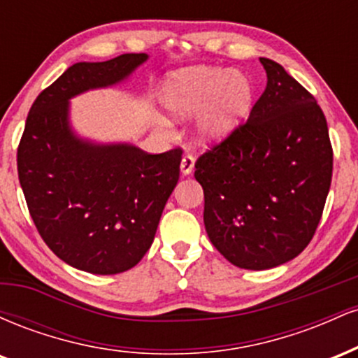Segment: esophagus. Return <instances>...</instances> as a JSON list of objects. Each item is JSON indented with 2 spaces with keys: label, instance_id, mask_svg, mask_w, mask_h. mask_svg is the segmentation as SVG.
<instances>
[{
  "label": "esophagus",
  "instance_id": "1",
  "mask_svg": "<svg viewBox=\"0 0 358 358\" xmlns=\"http://www.w3.org/2000/svg\"><path fill=\"white\" fill-rule=\"evenodd\" d=\"M193 165H195V158H193V155H190V153L183 155L182 163H180V170H182V173L190 175L193 170Z\"/></svg>",
  "mask_w": 358,
  "mask_h": 358
}]
</instances>
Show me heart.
<instances>
[{"label":"heart","mask_w":358,"mask_h":358,"mask_svg":"<svg viewBox=\"0 0 358 358\" xmlns=\"http://www.w3.org/2000/svg\"><path fill=\"white\" fill-rule=\"evenodd\" d=\"M162 97L171 116L187 117L202 110V134L220 139L248 119L254 104V85L242 72L199 65L168 77Z\"/></svg>","instance_id":"obj_1"}]
</instances>
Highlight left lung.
<instances>
[{
	"label": "left lung",
	"instance_id": "obj_1",
	"mask_svg": "<svg viewBox=\"0 0 358 358\" xmlns=\"http://www.w3.org/2000/svg\"><path fill=\"white\" fill-rule=\"evenodd\" d=\"M248 121L199 156L208 239L234 266L269 269L313 239L331 185L334 148L322 108L281 65Z\"/></svg>",
	"mask_w": 358,
	"mask_h": 358
}]
</instances>
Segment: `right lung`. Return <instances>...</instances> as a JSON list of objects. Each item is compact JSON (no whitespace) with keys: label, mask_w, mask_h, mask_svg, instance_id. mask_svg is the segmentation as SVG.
<instances>
[{"label":"right lung","mask_w":358,"mask_h":358,"mask_svg":"<svg viewBox=\"0 0 358 358\" xmlns=\"http://www.w3.org/2000/svg\"><path fill=\"white\" fill-rule=\"evenodd\" d=\"M146 59V53H124L73 64L31 104L16 151L36 231L57 257L92 274L122 273L148 252L178 182L183 151L151 155L80 141L69 127V99L116 84Z\"/></svg>","instance_id":"add662e5"}]
</instances>
